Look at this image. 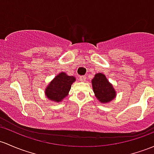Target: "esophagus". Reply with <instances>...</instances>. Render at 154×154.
<instances>
[{
    "instance_id": "1",
    "label": "esophagus",
    "mask_w": 154,
    "mask_h": 154,
    "mask_svg": "<svg viewBox=\"0 0 154 154\" xmlns=\"http://www.w3.org/2000/svg\"><path fill=\"white\" fill-rule=\"evenodd\" d=\"M86 79H87V78H86V76H80V77H79V80H80L82 82H85Z\"/></svg>"
}]
</instances>
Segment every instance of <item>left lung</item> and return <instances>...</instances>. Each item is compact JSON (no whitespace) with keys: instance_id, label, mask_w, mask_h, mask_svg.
I'll list each match as a JSON object with an SVG mask.
<instances>
[{"instance_id":"1","label":"left lung","mask_w":154,"mask_h":154,"mask_svg":"<svg viewBox=\"0 0 154 154\" xmlns=\"http://www.w3.org/2000/svg\"><path fill=\"white\" fill-rule=\"evenodd\" d=\"M92 85L95 97L100 103H108L116 97V90L103 73L95 74L92 79Z\"/></svg>"}]
</instances>
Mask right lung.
I'll return each mask as SVG.
<instances>
[{"instance_id": "add662e5", "label": "right lung", "mask_w": 154, "mask_h": 154, "mask_svg": "<svg viewBox=\"0 0 154 154\" xmlns=\"http://www.w3.org/2000/svg\"><path fill=\"white\" fill-rule=\"evenodd\" d=\"M75 82V78L62 72L53 79L46 87L45 94L51 101L59 103L68 95L71 85Z\"/></svg>"}]
</instances>
